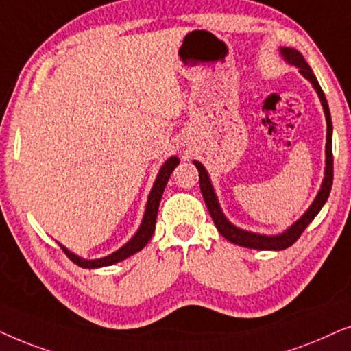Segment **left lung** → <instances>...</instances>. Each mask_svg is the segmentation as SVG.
<instances>
[{
  "label": "left lung",
  "instance_id": "8db88e82",
  "mask_svg": "<svg viewBox=\"0 0 351 351\" xmlns=\"http://www.w3.org/2000/svg\"><path fill=\"white\" fill-rule=\"evenodd\" d=\"M281 53L286 60L295 65V67L300 69V73L306 80L311 82L313 88H315L317 96H319L322 109H324V115H326V123H328V136H326V173H324V181H322L321 191L317 193L315 202L311 204V207L306 210L305 215L298 219L297 223H293L291 228L286 232L279 236H261V234H255V232H249L244 230H239L236 228L234 224H231L224 218V215L219 208L217 195H215V191L212 188V183H210L207 170H205L202 163L195 162L194 165L197 167L199 170V184H200V191H202L205 205H207L210 217H212L215 226L219 231V234L223 237H226L228 241L232 242V244L241 245V247H247V249H256V250H284L287 247H291L293 242H295L298 237L302 236V232L305 231V228L310 224L319 210L322 208V205L326 204L329 194H330V188H332V180H334V157H332V121H330V112H329V106L328 101H326L324 93H322L319 83H317L315 73L310 65L306 64V60L303 56L298 53V51L292 49V48H281Z\"/></svg>",
  "mask_w": 351,
  "mask_h": 351
}]
</instances>
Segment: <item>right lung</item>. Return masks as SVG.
<instances>
[{"instance_id":"right-lung-1","label":"right lung","mask_w":351,"mask_h":351,"mask_svg":"<svg viewBox=\"0 0 351 351\" xmlns=\"http://www.w3.org/2000/svg\"><path fill=\"white\" fill-rule=\"evenodd\" d=\"M178 163H180L178 157H170L165 163H163V167L160 168V171H158V175H157L156 183H154V186H152L151 194H149V200H147V205H146V212H144V218H143L141 226H139V230H138L136 234H134L133 239L128 241L127 244L121 247V249L114 252V254L104 256V258L83 260V258H80V256L70 254V252L65 249L64 245L59 244L60 249L64 250V254L67 255L75 265L82 266V268H101V266H109V265L119 263V261L128 258V256H132L134 254H138L139 250H143L144 247H146L147 242L151 241V237L154 234V230H156L157 210H158V204H160L163 189H165V186L168 183V178H170V175L173 173V170L176 168V165H178Z\"/></svg>"}]
</instances>
